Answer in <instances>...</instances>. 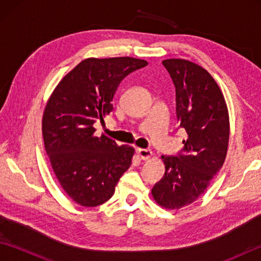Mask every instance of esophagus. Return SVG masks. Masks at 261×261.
I'll return each mask as SVG.
<instances>
[{
    "label": "esophagus",
    "mask_w": 261,
    "mask_h": 261,
    "mask_svg": "<svg viewBox=\"0 0 261 261\" xmlns=\"http://www.w3.org/2000/svg\"><path fill=\"white\" fill-rule=\"evenodd\" d=\"M138 154H139V157L143 160H148L149 158H150L152 156V151L150 150V149H142V148H139L137 150Z\"/></svg>",
    "instance_id": "34e87169"
}]
</instances>
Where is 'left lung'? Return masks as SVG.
I'll list each match as a JSON object with an SVG mask.
<instances>
[{"label":"left lung","mask_w":261,"mask_h":261,"mask_svg":"<svg viewBox=\"0 0 261 261\" xmlns=\"http://www.w3.org/2000/svg\"><path fill=\"white\" fill-rule=\"evenodd\" d=\"M176 90V115L186 132L177 156H162L165 174L151 193L165 208L178 210L202 195L222 167L229 145V113L212 76L185 59L163 62Z\"/></svg>","instance_id":"1"}]
</instances>
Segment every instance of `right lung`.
Returning a JSON list of instances; mask_svg holds the SVG:
<instances>
[{
    "label": "right lung",
    "mask_w": 261,
    "mask_h": 261,
    "mask_svg": "<svg viewBox=\"0 0 261 261\" xmlns=\"http://www.w3.org/2000/svg\"><path fill=\"white\" fill-rule=\"evenodd\" d=\"M132 57L87 58L55 88L42 116L46 152L59 184L82 206H97L112 197L130 167L135 149L95 136L94 123L113 111L122 80L147 66Z\"/></svg>",
    "instance_id": "1"
}]
</instances>
